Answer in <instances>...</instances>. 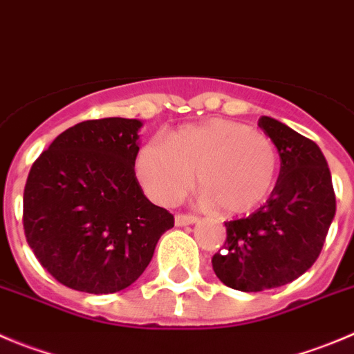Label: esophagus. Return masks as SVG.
<instances>
[{"label":"esophagus","instance_id":"obj_1","mask_svg":"<svg viewBox=\"0 0 354 354\" xmlns=\"http://www.w3.org/2000/svg\"><path fill=\"white\" fill-rule=\"evenodd\" d=\"M200 218L196 215H184V214H177L175 215V225H189V224H196Z\"/></svg>","mask_w":354,"mask_h":354}]
</instances>
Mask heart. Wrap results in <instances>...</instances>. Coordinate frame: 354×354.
I'll return each mask as SVG.
<instances>
[{"mask_svg": "<svg viewBox=\"0 0 354 354\" xmlns=\"http://www.w3.org/2000/svg\"><path fill=\"white\" fill-rule=\"evenodd\" d=\"M137 177L160 205H174L193 183L201 187L205 203H217L225 214L254 210L271 194L280 156L266 133L240 121L212 118L187 124L140 147Z\"/></svg>", "mask_w": 354, "mask_h": 354, "instance_id": "1", "label": "heart"}]
</instances>
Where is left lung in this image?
Here are the masks:
<instances>
[{"mask_svg": "<svg viewBox=\"0 0 354 354\" xmlns=\"http://www.w3.org/2000/svg\"><path fill=\"white\" fill-rule=\"evenodd\" d=\"M259 127L280 154V177L261 208L225 222L224 247L212 257L218 280L241 292L269 290L304 274L318 259L335 215L322 149L274 118L262 116Z\"/></svg>", "mask_w": 354, "mask_h": 354, "instance_id": "obj_1", "label": "left lung"}]
</instances>
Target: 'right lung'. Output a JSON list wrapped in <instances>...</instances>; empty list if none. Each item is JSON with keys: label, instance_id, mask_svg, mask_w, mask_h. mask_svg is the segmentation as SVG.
Wrapping results in <instances>:
<instances>
[{"label": "right lung", "instance_id": "right-lung-1", "mask_svg": "<svg viewBox=\"0 0 354 354\" xmlns=\"http://www.w3.org/2000/svg\"><path fill=\"white\" fill-rule=\"evenodd\" d=\"M142 121L74 124L43 151L24 189V233L59 283L88 294L130 287L174 215L151 203L136 177Z\"/></svg>", "mask_w": 354, "mask_h": 354}]
</instances>
